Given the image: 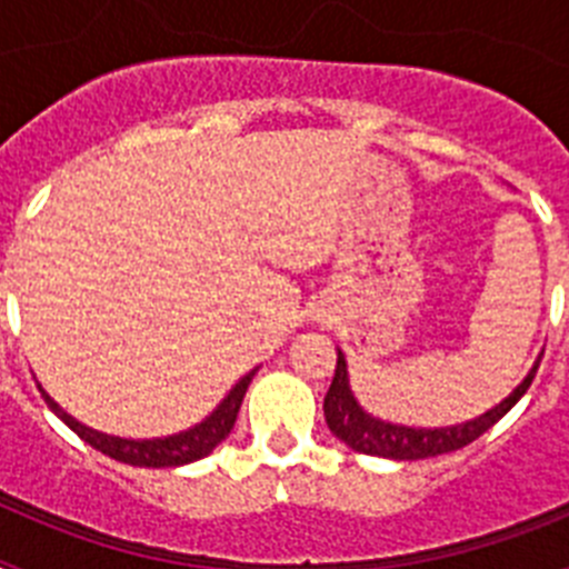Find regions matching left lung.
<instances>
[{
    "label": "left lung",
    "mask_w": 569,
    "mask_h": 569,
    "mask_svg": "<svg viewBox=\"0 0 569 569\" xmlns=\"http://www.w3.org/2000/svg\"><path fill=\"white\" fill-rule=\"evenodd\" d=\"M541 356L536 359L530 373L525 376V381H521L505 401H499L492 410L481 413L479 419H470L465 421V425L450 427H405L381 421L361 410L353 390H350V379H347L345 353L339 350L333 381H330V390L328 396H325V419H328L330 433L339 441H345L347 447H353L356 453L381 456V459L399 461H416L430 459V456L453 453V450H461V447H467L470 441L479 439L481 433H487V430H490V427L527 393V387L536 379Z\"/></svg>",
    "instance_id": "obj_1"
}]
</instances>
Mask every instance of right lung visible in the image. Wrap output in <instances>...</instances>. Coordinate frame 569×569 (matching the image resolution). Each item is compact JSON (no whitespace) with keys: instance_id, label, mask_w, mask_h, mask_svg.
<instances>
[{"instance_id":"right-lung-1","label":"right lung","mask_w":569,"mask_h":569,"mask_svg":"<svg viewBox=\"0 0 569 569\" xmlns=\"http://www.w3.org/2000/svg\"><path fill=\"white\" fill-rule=\"evenodd\" d=\"M256 370H250L239 385L224 396V401L216 407L213 413L208 416L204 421H199L196 427L190 430H182V433L176 436H164V439H119V436H108V433H99L93 427H84L82 421H77L73 416H68L57 401L50 399L44 393L42 387V396L48 401V407L64 425L73 430L82 441H88L90 447H97L99 453L110 456L116 461H124V465H133V467H179V465H190V461H199L204 459L208 453H213L216 445H222L224 439L230 436L236 425V416H239V407L244 393H248V385L253 381Z\"/></svg>"}]
</instances>
